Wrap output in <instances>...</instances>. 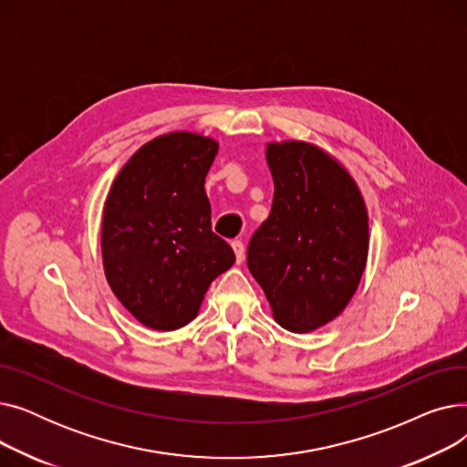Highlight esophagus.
<instances>
[{
	"mask_svg": "<svg viewBox=\"0 0 467 467\" xmlns=\"http://www.w3.org/2000/svg\"><path fill=\"white\" fill-rule=\"evenodd\" d=\"M233 250H234V255H236V263H242L244 255H246V248H244L242 240H234L233 242Z\"/></svg>",
	"mask_w": 467,
	"mask_h": 467,
	"instance_id": "obj_1",
	"label": "esophagus"
}]
</instances>
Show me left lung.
<instances>
[{"label":"left lung","instance_id":"left-lung-1","mask_svg":"<svg viewBox=\"0 0 467 467\" xmlns=\"http://www.w3.org/2000/svg\"><path fill=\"white\" fill-rule=\"evenodd\" d=\"M271 215L254 233L248 268L275 320L308 333L345 310L361 280L369 221L363 196L333 157L306 141L268 143Z\"/></svg>","mask_w":467,"mask_h":467}]
</instances>
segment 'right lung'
<instances>
[{
  "label": "right lung",
  "instance_id": "right-lung-1",
  "mask_svg": "<svg viewBox=\"0 0 467 467\" xmlns=\"http://www.w3.org/2000/svg\"><path fill=\"white\" fill-rule=\"evenodd\" d=\"M217 141L170 132L122 166L102 219L104 271L115 297L140 324L174 331L199 314L210 284L234 252L212 231L204 180Z\"/></svg>",
  "mask_w": 467,
  "mask_h": 467
}]
</instances>
